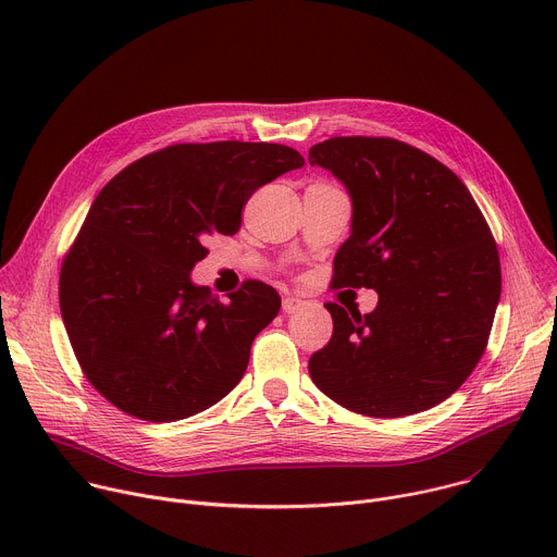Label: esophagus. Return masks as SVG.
<instances>
[{
	"label": "esophagus",
	"mask_w": 557,
	"mask_h": 557,
	"mask_svg": "<svg viewBox=\"0 0 557 557\" xmlns=\"http://www.w3.org/2000/svg\"><path fill=\"white\" fill-rule=\"evenodd\" d=\"M299 306H301V299L299 297H293V295H286L284 299H282V310L286 312V314H290V312H295V310H299Z\"/></svg>",
	"instance_id": "34e87169"
}]
</instances>
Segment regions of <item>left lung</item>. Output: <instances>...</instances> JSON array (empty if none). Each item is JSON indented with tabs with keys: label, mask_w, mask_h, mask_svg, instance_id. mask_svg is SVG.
Segmentation results:
<instances>
[{
	"label": "left lung",
	"mask_w": 557,
	"mask_h": 557,
	"mask_svg": "<svg viewBox=\"0 0 557 557\" xmlns=\"http://www.w3.org/2000/svg\"><path fill=\"white\" fill-rule=\"evenodd\" d=\"M352 198L333 288H374L372 312L329 301L333 337L308 361L342 408L396 419L451 396L481 361L500 299L492 228L462 181L387 136H335L308 151Z\"/></svg>",
	"instance_id": "obj_1"
}]
</instances>
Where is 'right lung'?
Instances as JSON below:
<instances>
[{
  "label": "right lung",
  "mask_w": 557,
  "mask_h": 557,
  "mask_svg": "<svg viewBox=\"0 0 557 557\" xmlns=\"http://www.w3.org/2000/svg\"><path fill=\"white\" fill-rule=\"evenodd\" d=\"M277 143H178L119 172L95 198L61 277L74 357L121 412L151 423L194 417L240 383L256 335L280 310L273 286H194L209 235L240 231L258 187L299 170Z\"/></svg>",
  "instance_id": "add662e5"
}]
</instances>
